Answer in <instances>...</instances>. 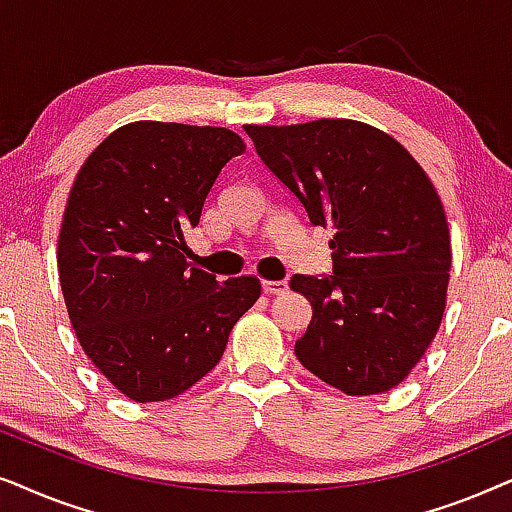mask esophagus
Instances as JSON below:
<instances>
[{"instance_id":"1","label":"esophagus","mask_w":512,"mask_h":512,"mask_svg":"<svg viewBox=\"0 0 512 512\" xmlns=\"http://www.w3.org/2000/svg\"><path fill=\"white\" fill-rule=\"evenodd\" d=\"M262 290L267 295H281V292L288 290V285H285V281H262Z\"/></svg>"}]
</instances>
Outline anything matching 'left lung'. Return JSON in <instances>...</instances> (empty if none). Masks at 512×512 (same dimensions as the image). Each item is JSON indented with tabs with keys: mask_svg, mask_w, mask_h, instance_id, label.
Here are the masks:
<instances>
[{
	"mask_svg": "<svg viewBox=\"0 0 512 512\" xmlns=\"http://www.w3.org/2000/svg\"><path fill=\"white\" fill-rule=\"evenodd\" d=\"M269 173L332 227V274L290 278L311 302L295 356L349 395L398 386L445 311L449 229L424 170L391 135L349 119L245 126Z\"/></svg>",
	"mask_w": 512,
	"mask_h": 512,
	"instance_id": "8db88e82",
	"label": "left lung"
}]
</instances>
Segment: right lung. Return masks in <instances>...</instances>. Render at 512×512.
Listing matches in <instances>:
<instances>
[{"mask_svg":"<svg viewBox=\"0 0 512 512\" xmlns=\"http://www.w3.org/2000/svg\"><path fill=\"white\" fill-rule=\"evenodd\" d=\"M243 152L227 128L135 121L102 140L74 180L60 288L81 349L135 403L206 377L260 297L257 278L220 283L194 269L185 243L220 170Z\"/></svg>","mask_w":512,"mask_h":512,"instance_id":"1","label":"right lung"}]
</instances>
